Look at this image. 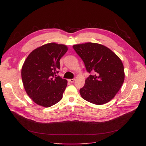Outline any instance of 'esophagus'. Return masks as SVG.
Segmentation results:
<instances>
[{
	"instance_id": "1",
	"label": "esophagus",
	"mask_w": 146,
	"mask_h": 146,
	"mask_svg": "<svg viewBox=\"0 0 146 146\" xmlns=\"http://www.w3.org/2000/svg\"><path fill=\"white\" fill-rule=\"evenodd\" d=\"M76 81V78H72V79H68V82L73 83Z\"/></svg>"
}]
</instances>
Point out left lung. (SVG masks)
Instances as JSON below:
<instances>
[{
	"mask_svg": "<svg viewBox=\"0 0 146 146\" xmlns=\"http://www.w3.org/2000/svg\"><path fill=\"white\" fill-rule=\"evenodd\" d=\"M90 74L80 90L82 98L96 105L111 100L124 81V69L121 59L108 48L97 43L73 46Z\"/></svg>",
	"mask_w": 146,
	"mask_h": 146,
	"instance_id": "1",
	"label": "left lung"
}]
</instances>
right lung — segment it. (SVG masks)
Here are the masks:
<instances>
[{
	"instance_id": "obj_1",
	"label": "right lung",
	"mask_w": 146,
	"mask_h": 146,
	"mask_svg": "<svg viewBox=\"0 0 146 146\" xmlns=\"http://www.w3.org/2000/svg\"><path fill=\"white\" fill-rule=\"evenodd\" d=\"M67 50L65 45L48 43L33 50L26 58L22 80L27 94L36 104L49 107L62 99L68 81L56 74Z\"/></svg>"
}]
</instances>
